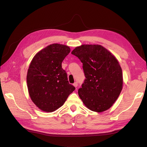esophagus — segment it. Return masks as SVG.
<instances>
[{"mask_svg": "<svg viewBox=\"0 0 147 147\" xmlns=\"http://www.w3.org/2000/svg\"><path fill=\"white\" fill-rule=\"evenodd\" d=\"M73 85H74V87L77 88V86H78V83H77V82H75V83L73 84ZM76 89H77V88H76Z\"/></svg>", "mask_w": 147, "mask_h": 147, "instance_id": "esophagus-1", "label": "esophagus"}]
</instances>
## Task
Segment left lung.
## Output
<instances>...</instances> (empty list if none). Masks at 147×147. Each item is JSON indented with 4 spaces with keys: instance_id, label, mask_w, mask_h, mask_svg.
<instances>
[{
    "instance_id": "obj_1",
    "label": "left lung",
    "mask_w": 147,
    "mask_h": 147,
    "mask_svg": "<svg viewBox=\"0 0 147 147\" xmlns=\"http://www.w3.org/2000/svg\"><path fill=\"white\" fill-rule=\"evenodd\" d=\"M83 63L86 79L78 96L86 107L100 113L117 100L123 85L122 69L118 59L100 45L83 44L72 51Z\"/></svg>"
}]
</instances>
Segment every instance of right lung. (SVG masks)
Segmentation results:
<instances>
[{
  "mask_svg": "<svg viewBox=\"0 0 147 147\" xmlns=\"http://www.w3.org/2000/svg\"><path fill=\"white\" fill-rule=\"evenodd\" d=\"M70 51L68 46L53 43L39 51L30 62L27 74L29 94L43 112L58 109L75 90L62 68V62Z\"/></svg>",
  "mask_w": 147,
  "mask_h": 147,
  "instance_id": "obj_1",
  "label": "right lung"
}]
</instances>
